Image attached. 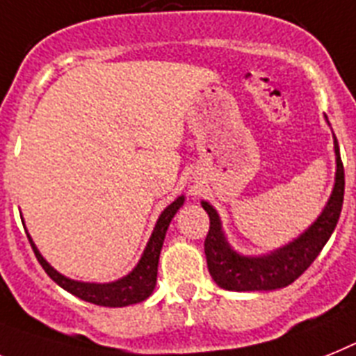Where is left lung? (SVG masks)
Here are the masks:
<instances>
[{
  "mask_svg": "<svg viewBox=\"0 0 356 356\" xmlns=\"http://www.w3.org/2000/svg\"><path fill=\"white\" fill-rule=\"evenodd\" d=\"M337 175L330 201L315 222L293 238V243L261 257H244L234 252L224 237L219 213L211 204L202 201L210 217V229L204 241V253L211 279L229 291H270L286 288L312 266L322 248L330 241L339 222L344 202V164L340 161L339 143L335 137Z\"/></svg>",
  "mask_w": 356,
  "mask_h": 356,
  "instance_id": "8db88e82",
  "label": "left lung"
}]
</instances>
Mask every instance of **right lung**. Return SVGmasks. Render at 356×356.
<instances>
[{
  "instance_id": "obj_1",
  "label": "right lung",
  "mask_w": 356,
  "mask_h": 356,
  "mask_svg": "<svg viewBox=\"0 0 356 356\" xmlns=\"http://www.w3.org/2000/svg\"><path fill=\"white\" fill-rule=\"evenodd\" d=\"M183 202L184 197H177V199L159 215V219H157V224H155L154 228V234H152L150 241L146 244L141 261L137 262L136 268H134L127 277H122V279L119 280H113V282H106V284L79 282V280L68 279V277H65V275H61L59 271L54 270L52 266L44 261L43 255L40 253V250L35 248L31 235L26 234V237L31 241V246L35 253V259H38L40 264L43 266V270L47 271V275H49L56 284L61 286L63 289H67L68 293L76 295V297H79L81 300H86V302L97 304V306H130V304H137L146 300V298L152 295V291H154L155 282H157V264H159V255L161 248H163L164 243V235H166V229H168L170 222H172L173 215L177 213V210L183 206Z\"/></svg>"
}]
</instances>
